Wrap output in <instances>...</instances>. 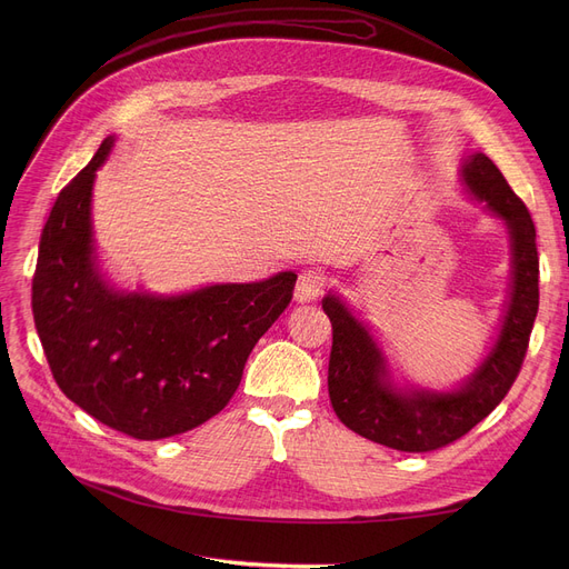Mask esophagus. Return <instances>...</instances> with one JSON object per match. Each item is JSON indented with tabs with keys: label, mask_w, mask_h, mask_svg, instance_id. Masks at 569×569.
I'll return each instance as SVG.
<instances>
[{
	"label": "esophagus",
	"mask_w": 569,
	"mask_h": 569,
	"mask_svg": "<svg viewBox=\"0 0 569 569\" xmlns=\"http://www.w3.org/2000/svg\"><path fill=\"white\" fill-rule=\"evenodd\" d=\"M325 286H327V279H325V274L320 272V269L309 267V269H305V272L300 274V279H297L295 300L300 302V305L313 302L325 292Z\"/></svg>",
	"instance_id": "obj_1"
}]
</instances>
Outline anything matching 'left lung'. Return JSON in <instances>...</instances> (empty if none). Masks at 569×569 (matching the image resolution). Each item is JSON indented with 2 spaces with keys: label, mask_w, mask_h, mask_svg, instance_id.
I'll use <instances>...</instances> for the list:
<instances>
[{
  "label": "left lung",
  "mask_w": 569,
  "mask_h": 569,
  "mask_svg": "<svg viewBox=\"0 0 569 569\" xmlns=\"http://www.w3.org/2000/svg\"><path fill=\"white\" fill-rule=\"evenodd\" d=\"M461 177L468 191L487 202L510 230L512 292L491 352L459 390H397L387 378L385 357L367 327L337 295L322 300L332 322L327 387L337 417L350 431L401 452L440 450L485 420L510 392L521 371L540 307V258L528 207L487 154H470Z\"/></svg>",
  "instance_id": "left-lung-1"
}]
</instances>
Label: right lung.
Masks as SVG:
<instances>
[{
    "label": "right lung",
    "instance_id": "right-lung-1",
    "mask_svg": "<svg viewBox=\"0 0 569 569\" xmlns=\"http://www.w3.org/2000/svg\"><path fill=\"white\" fill-rule=\"evenodd\" d=\"M112 138L59 191L41 232L32 311L52 378L101 425L138 440L191 431L221 412L297 274L177 297L119 292L97 269L92 187Z\"/></svg>",
    "mask_w": 569,
    "mask_h": 569
}]
</instances>
